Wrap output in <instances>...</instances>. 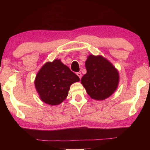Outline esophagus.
<instances>
[{"mask_svg":"<svg viewBox=\"0 0 150 150\" xmlns=\"http://www.w3.org/2000/svg\"><path fill=\"white\" fill-rule=\"evenodd\" d=\"M77 76H78V77H79V79H81V77H82V74H81V73H79H79H77Z\"/></svg>","mask_w":150,"mask_h":150,"instance_id":"1","label":"esophagus"}]
</instances>
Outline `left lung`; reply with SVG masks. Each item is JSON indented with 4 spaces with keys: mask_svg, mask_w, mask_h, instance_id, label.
<instances>
[{
    "mask_svg": "<svg viewBox=\"0 0 150 150\" xmlns=\"http://www.w3.org/2000/svg\"><path fill=\"white\" fill-rule=\"evenodd\" d=\"M85 67L87 73L83 76L81 83L91 98L105 100L117 89L118 71L105 57L91 54L86 60Z\"/></svg>",
    "mask_w": 150,
    "mask_h": 150,
    "instance_id": "1",
    "label": "left lung"
}]
</instances>
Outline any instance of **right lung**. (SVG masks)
<instances>
[{
	"label": "right lung",
	"instance_id": "add662e5",
	"mask_svg": "<svg viewBox=\"0 0 150 150\" xmlns=\"http://www.w3.org/2000/svg\"><path fill=\"white\" fill-rule=\"evenodd\" d=\"M79 81L61 59H56L42 66L35 76L34 85L42 101L54 106L65 100L71 85Z\"/></svg>",
	"mask_w": 150,
	"mask_h": 150
}]
</instances>
